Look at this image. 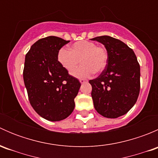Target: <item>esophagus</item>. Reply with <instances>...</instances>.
Wrapping results in <instances>:
<instances>
[{
	"mask_svg": "<svg viewBox=\"0 0 158 158\" xmlns=\"http://www.w3.org/2000/svg\"><path fill=\"white\" fill-rule=\"evenodd\" d=\"M79 82L82 84V83H85V82H87V80H85V79H79Z\"/></svg>",
	"mask_w": 158,
	"mask_h": 158,
	"instance_id": "1",
	"label": "esophagus"
}]
</instances>
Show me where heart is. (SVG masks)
<instances>
[{
    "mask_svg": "<svg viewBox=\"0 0 158 158\" xmlns=\"http://www.w3.org/2000/svg\"><path fill=\"white\" fill-rule=\"evenodd\" d=\"M57 59L61 66L69 73L76 69L80 61L82 66L75 70L73 75L75 77L83 79L91 76L93 73L98 74L106 69L109 54L104 47L97 46L92 41L81 40L73 44L69 50L66 48L60 49Z\"/></svg>",
    "mask_w": 158,
    "mask_h": 158,
    "instance_id": "b5f03b06",
    "label": "heart"
}]
</instances>
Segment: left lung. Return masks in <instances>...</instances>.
Listing matches in <instances>:
<instances>
[{"label":"left lung","mask_w":158,"mask_h":158,"mask_svg":"<svg viewBox=\"0 0 158 158\" xmlns=\"http://www.w3.org/2000/svg\"><path fill=\"white\" fill-rule=\"evenodd\" d=\"M106 47L107 66L96 79L89 80L97 112L109 118L126 114L137 102L140 92V65L128 45L109 36L92 38Z\"/></svg>","instance_id":"1"}]
</instances>
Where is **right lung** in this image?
Returning a JSON list of instances; mask_svg holds the SVG:
<instances>
[{
  "instance_id": "obj_1",
  "label": "right lung",
  "mask_w": 158,
  "mask_h": 158,
  "mask_svg": "<svg viewBox=\"0 0 158 158\" xmlns=\"http://www.w3.org/2000/svg\"><path fill=\"white\" fill-rule=\"evenodd\" d=\"M69 42L54 36L42 38L25 57L23 76L30 105L39 115L52 122L63 120L73 112L81 86L57 59L59 50Z\"/></svg>"
}]
</instances>
